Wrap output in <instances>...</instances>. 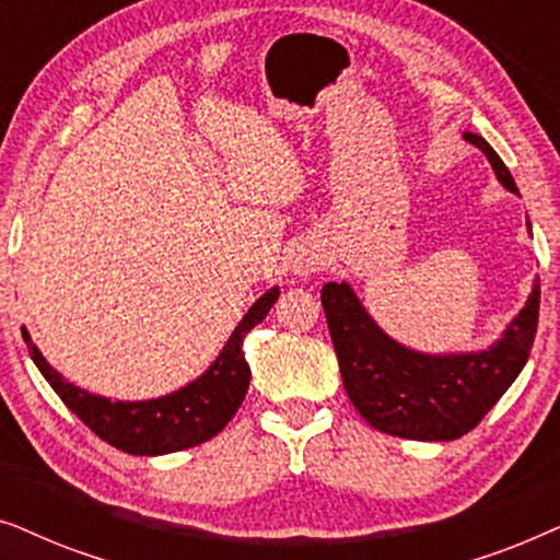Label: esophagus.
Returning <instances> with one entry per match:
<instances>
[{
  "label": "esophagus",
  "instance_id": "34e87169",
  "mask_svg": "<svg viewBox=\"0 0 560 560\" xmlns=\"http://www.w3.org/2000/svg\"><path fill=\"white\" fill-rule=\"evenodd\" d=\"M316 265H318V257L308 255V252H305V255H298L295 262H293L298 275H311L313 270H316Z\"/></svg>",
  "mask_w": 560,
  "mask_h": 560
}]
</instances>
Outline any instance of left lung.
Returning a JSON list of instances; mask_svg holds the SVG:
<instances>
[{"mask_svg":"<svg viewBox=\"0 0 560 560\" xmlns=\"http://www.w3.org/2000/svg\"><path fill=\"white\" fill-rule=\"evenodd\" d=\"M464 137L485 152L502 186L517 194L508 165L485 137ZM320 303L343 389L359 416L377 431L400 439L454 441L481 423L530 357L538 331L540 280H535L525 308L502 339L479 354L431 357L400 347L374 324L347 282H326Z\"/></svg>","mask_w":560,"mask_h":560,"instance_id":"obj_1","label":"left lung"}]
</instances>
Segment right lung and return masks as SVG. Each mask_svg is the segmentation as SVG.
Instances as JSON below:
<instances>
[{
    "label": "right lung",
    "instance_id": "obj_1",
    "mask_svg": "<svg viewBox=\"0 0 560 560\" xmlns=\"http://www.w3.org/2000/svg\"><path fill=\"white\" fill-rule=\"evenodd\" d=\"M280 290L272 288L252 305L247 316L234 328L232 339L226 341L217 362L209 372L178 393L158 397L144 402H112L106 397L91 395L86 389L71 385L52 366L45 362L40 351L30 341L27 328H22V339L27 343L30 357L50 382L60 400L89 425L98 439L109 446L132 456H160L183 451L213 439L224 431V425L234 418L249 387V364L244 359L242 341L252 328L262 324L267 313L278 301Z\"/></svg>",
    "mask_w": 560,
    "mask_h": 560
}]
</instances>
